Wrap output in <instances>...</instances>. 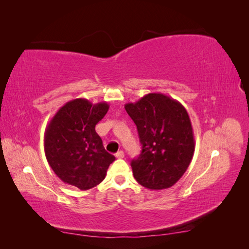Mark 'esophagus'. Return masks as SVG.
Masks as SVG:
<instances>
[{
  "instance_id": "obj_1",
  "label": "esophagus",
  "mask_w": 249,
  "mask_h": 249,
  "mask_svg": "<svg viewBox=\"0 0 249 249\" xmlns=\"http://www.w3.org/2000/svg\"><path fill=\"white\" fill-rule=\"evenodd\" d=\"M115 156L118 158H124V152L123 151H119L118 153H116Z\"/></svg>"
}]
</instances>
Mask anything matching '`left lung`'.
Segmentation results:
<instances>
[{"label": "left lung", "instance_id": "8db88e82", "mask_svg": "<svg viewBox=\"0 0 249 249\" xmlns=\"http://www.w3.org/2000/svg\"><path fill=\"white\" fill-rule=\"evenodd\" d=\"M142 144L131 160L134 178L149 189L173 186L187 170L195 152L192 122L184 106L161 93H150L125 105Z\"/></svg>", "mask_w": 249, "mask_h": 249}]
</instances>
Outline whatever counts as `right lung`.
<instances>
[{
    "label": "right lung",
    "instance_id": "add662e5",
    "mask_svg": "<svg viewBox=\"0 0 249 249\" xmlns=\"http://www.w3.org/2000/svg\"><path fill=\"white\" fill-rule=\"evenodd\" d=\"M109 110L103 102L72 99L54 114L45 130V154L63 182L81 190L104 181L115 157L105 150L95 126Z\"/></svg>",
    "mask_w": 249,
    "mask_h": 249
}]
</instances>
